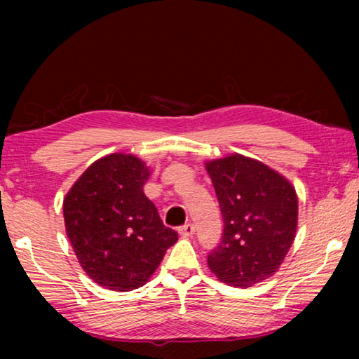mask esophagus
I'll return each instance as SVG.
<instances>
[{"label":"esophagus","instance_id":"34e87169","mask_svg":"<svg viewBox=\"0 0 359 359\" xmlns=\"http://www.w3.org/2000/svg\"><path fill=\"white\" fill-rule=\"evenodd\" d=\"M180 233L184 235V237H191V235L194 233V224H191V222L184 224L183 227H180Z\"/></svg>","mask_w":359,"mask_h":359}]
</instances>
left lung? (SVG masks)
Masks as SVG:
<instances>
[{
    "label": "left lung",
    "mask_w": 359,
    "mask_h": 359,
    "mask_svg": "<svg viewBox=\"0 0 359 359\" xmlns=\"http://www.w3.org/2000/svg\"><path fill=\"white\" fill-rule=\"evenodd\" d=\"M224 232L208 255L215 276L230 286H252L278 271L297 227V196L286 178L242 155L208 163Z\"/></svg>",
    "instance_id": "8db88e82"
}]
</instances>
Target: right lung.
Here are the masks:
<instances>
[{
    "mask_svg": "<svg viewBox=\"0 0 359 359\" xmlns=\"http://www.w3.org/2000/svg\"><path fill=\"white\" fill-rule=\"evenodd\" d=\"M149 168L134 155L97 160L63 201L67 235L88 276L111 291L144 286L176 243L142 186Z\"/></svg>",
    "mask_w": 359,
    "mask_h": 359,
    "instance_id": "add662e5",
    "label": "right lung"
}]
</instances>
